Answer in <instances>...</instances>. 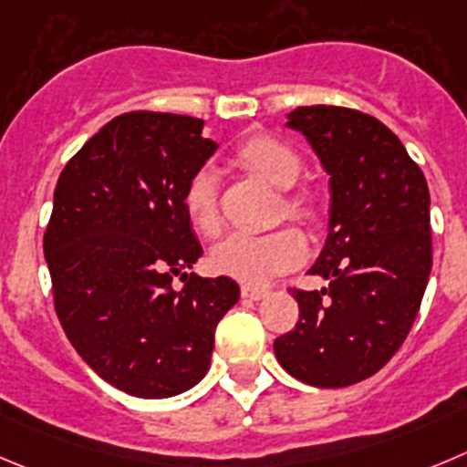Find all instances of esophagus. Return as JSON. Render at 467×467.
<instances>
[{"label":"esophagus","mask_w":467,"mask_h":467,"mask_svg":"<svg viewBox=\"0 0 467 467\" xmlns=\"http://www.w3.org/2000/svg\"><path fill=\"white\" fill-rule=\"evenodd\" d=\"M241 296L245 297V300H261V297H264V296H268V288L252 286V284H245V286H241Z\"/></svg>","instance_id":"1"}]
</instances>
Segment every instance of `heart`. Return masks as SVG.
Segmentation results:
<instances>
[{
  "mask_svg": "<svg viewBox=\"0 0 467 467\" xmlns=\"http://www.w3.org/2000/svg\"><path fill=\"white\" fill-rule=\"evenodd\" d=\"M238 164L279 190L291 188L303 171V160L291 144L273 135L247 137L234 153ZM183 208L190 224L213 238L220 234V188L211 170H199L190 176L183 190ZM282 213L300 224L317 222V203L305 192H286ZM305 238L293 226L265 231V234H231L211 252V265L220 275L238 282L261 284L284 270L293 268L305 256Z\"/></svg>",
  "mask_w": 467,
  "mask_h": 467,
  "instance_id": "1",
  "label": "heart"
}]
</instances>
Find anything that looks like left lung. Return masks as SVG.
<instances>
[{
	"instance_id": "8db88e82",
	"label": "left lung",
	"mask_w": 467,
	"mask_h": 467,
	"mask_svg": "<svg viewBox=\"0 0 467 467\" xmlns=\"http://www.w3.org/2000/svg\"><path fill=\"white\" fill-rule=\"evenodd\" d=\"M330 174V231L309 273L327 288H288L296 327L275 339L279 364L314 388H348L383 369L420 312L431 273L429 185L385 123L359 109L288 114Z\"/></svg>"
}]
</instances>
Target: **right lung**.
Here are the masks:
<instances>
[{"label":"right lung","instance_id":"add662e5","mask_svg":"<svg viewBox=\"0 0 467 467\" xmlns=\"http://www.w3.org/2000/svg\"><path fill=\"white\" fill-rule=\"evenodd\" d=\"M202 128L183 114L126 112L57 181L43 236L55 312L84 362L132 397L197 385L217 323L241 297L234 279L185 275L203 250L183 190L217 149ZM176 274L186 282L181 292L171 286Z\"/></svg>","mask_w":467,"mask_h":467}]
</instances>
